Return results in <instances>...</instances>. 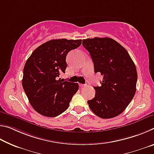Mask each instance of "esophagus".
<instances>
[{
    "label": "esophagus",
    "instance_id": "obj_1",
    "mask_svg": "<svg viewBox=\"0 0 154 154\" xmlns=\"http://www.w3.org/2000/svg\"><path fill=\"white\" fill-rule=\"evenodd\" d=\"M79 86L80 87H85L87 86L86 84H82V83H79Z\"/></svg>",
    "mask_w": 154,
    "mask_h": 154
}]
</instances>
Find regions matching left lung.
<instances>
[{"label":"left lung","instance_id":"obj_1","mask_svg":"<svg viewBox=\"0 0 154 154\" xmlns=\"http://www.w3.org/2000/svg\"><path fill=\"white\" fill-rule=\"evenodd\" d=\"M89 51L94 72L103 76L100 86H94V98L88 101L91 110L99 118H112L123 112L136 92L137 72L126 49L113 38L83 39Z\"/></svg>","mask_w":154,"mask_h":154}]
</instances>
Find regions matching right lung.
<instances>
[{
	"label": "right lung",
	"mask_w": 154,
	"mask_h": 154,
	"mask_svg": "<svg viewBox=\"0 0 154 154\" xmlns=\"http://www.w3.org/2000/svg\"><path fill=\"white\" fill-rule=\"evenodd\" d=\"M81 44L82 39L50 40L35 49L26 62L22 86L37 113L51 118L69 107L79 85L64 82L59 77L66 69L67 54Z\"/></svg>",
	"instance_id": "right-lung-1"
}]
</instances>
